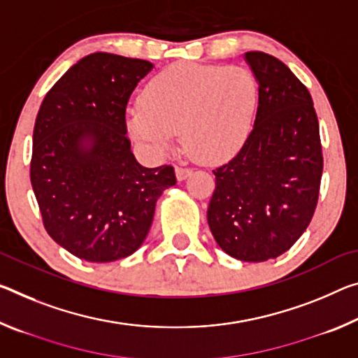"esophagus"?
I'll return each instance as SVG.
<instances>
[{"label":"esophagus","mask_w":358,"mask_h":358,"mask_svg":"<svg viewBox=\"0 0 358 358\" xmlns=\"http://www.w3.org/2000/svg\"><path fill=\"white\" fill-rule=\"evenodd\" d=\"M175 175H177L178 181H183L191 175V169H188V167H175Z\"/></svg>","instance_id":"1"}]
</instances>
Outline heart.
Instances as JSON below:
<instances>
[{
    "label": "heart",
    "mask_w": 358,
    "mask_h": 358,
    "mask_svg": "<svg viewBox=\"0 0 358 358\" xmlns=\"http://www.w3.org/2000/svg\"><path fill=\"white\" fill-rule=\"evenodd\" d=\"M258 86L241 66L178 64L157 73L126 111V127L152 151H167L181 134L197 162L218 164L241 150L250 132Z\"/></svg>",
    "instance_id": "1"
}]
</instances>
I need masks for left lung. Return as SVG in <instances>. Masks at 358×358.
<instances>
[{"instance_id":"8db88e82","label":"left lung","mask_w":358,"mask_h":358,"mask_svg":"<svg viewBox=\"0 0 358 358\" xmlns=\"http://www.w3.org/2000/svg\"><path fill=\"white\" fill-rule=\"evenodd\" d=\"M258 83L253 129L241 151L213 170L207 221L229 257L259 263L290 250L319 199V121L304 84L269 54H243Z\"/></svg>"}]
</instances>
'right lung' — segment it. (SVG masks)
Segmentation results:
<instances>
[{"instance_id": "obj_1", "label": "right lung", "mask_w": 358, "mask_h": 358, "mask_svg": "<svg viewBox=\"0 0 358 358\" xmlns=\"http://www.w3.org/2000/svg\"><path fill=\"white\" fill-rule=\"evenodd\" d=\"M155 68L148 60L95 52L44 97L33 130L30 180L48 234L75 257L110 263L137 252L156 202L177 183L172 166L135 159L126 106Z\"/></svg>"}]
</instances>
